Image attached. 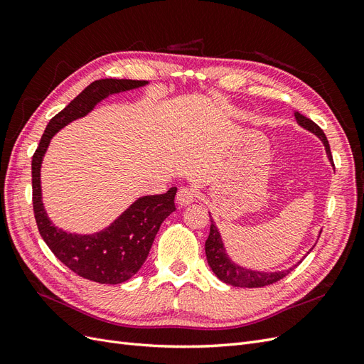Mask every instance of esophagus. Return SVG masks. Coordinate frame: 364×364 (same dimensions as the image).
Listing matches in <instances>:
<instances>
[{
    "label": "esophagus",
    "mask_w": 364,
    "mask_h": 364,
    "mask_svg": "<svg viewBox=\"0 0 364 364\" xmlns=\"http://www.w3.org/2000/svg\"><path fill=\"white\" fill-rule=\"evenodd\" d=\"M196 197H197V194L193 188H181L178 191V196H176V200H178V203L181 206H186V205L196 202Z\"/></svg>",
    "instance_id": "34e87169"
}]
</instances>
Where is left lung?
I'll return each instance as SVG.
<instances>
[{
    "mask_svg": "<svg viewBox=\"0 0 364 364\" xmlns=\"http://www.w3.org/2000/svg\"><path fill=\"white\" fill-rule=\"evenodd\" d=\"M294 118L297 121V124L304 127L305 130L311 132V134H314L318 139L323 142L326 156L334 167L331 150H329V144H328V139L323 134V130L318 127L314 121L304 117L299 112H294ZM209 217H211V213H209ZM310 250H308L306 253H310ZM205 252H206V259H208L209 267H211V270L215 273V277L220 281H223L229 285H234V287H247V289L264 287V285H270L273 282L282 279L284 277H287V274L297 266V264H301L304 259V258L299 259L297 261V264H293V266L289 269L278 270V272H261V270H252V269L240 266V264L230 259V257L228 255L222 234H220V230L213 220V217H211V228H209V235H208V240L205 241Z\"/></svg>",
    "mask_w": 364,
    "mask_h": 364,
    "instance_id": "obj_1",
    "label": "left lung"
}]
</instances>
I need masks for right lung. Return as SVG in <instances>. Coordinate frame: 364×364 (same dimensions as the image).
<instances>
[{"label": "right lung", "mask_w": 364, "mask_h": 364, "mask_svg": "<svg viewBox=\"0 0 364 364\" xmlns=\"http://www.w3.org/2000/svg\"><path fill=\"white\" fill-rule=\"evenodd\" d=\"M147 80L102 79L95 80L60 111L43 132L31 159L33 211L41 237L65 266L82 278L100 284H121L130 279L147 259L162 222L173 211L178 188L164 194L142 196L121 213L114 222L94 234H74L54 225L42 202L41 167L51 138L74 119L86 117L105 98L138 90Z\"/></svg>", "instance_id": "1"}]
</instances>
